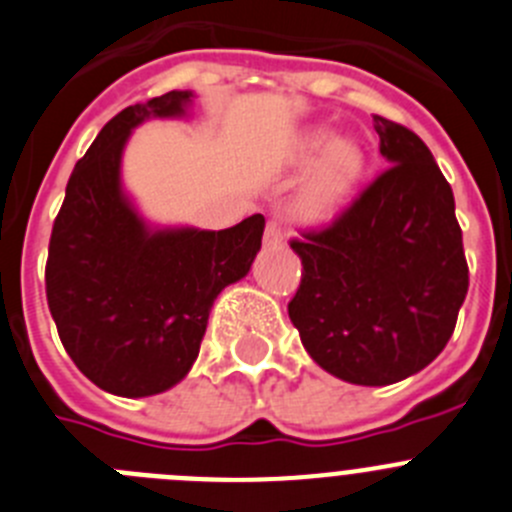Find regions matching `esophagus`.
<instances>
[{
	"label": "esophagus",
	"instance_id": "1",
	"mask_svg": "<svg viewBox=\"0 0 512 512\" xmlns=\"http://www.w3.org/2000/svg\"><path fill=\"white\" fill-rule=\"evenodd\" d=\"M264 243L266 246H281V243H284V236H281V228L276 220H269V225H266Z\"/></svg>",
	"mask_w": 512,
	"mask_h": 512
}]
</instances>
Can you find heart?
Wrapping results in <instances>:
<instances>
[{"instance_id":"heart-1","label":"heart","mask_w":512,"mask_h":512,"mask_svg":"<svg viewBox=\"0 0 512 512\" xmlns=\"http://www.w3.org/2000/svg\"><path fill=\"white\" fill-rule=\"evenodd\" d=\"M294 164H309L294 195V218L304 225H327L342 215L365 175V149L353 137H335L327 124L299 131L289 147Z\"/></svg>"}]
</instances>
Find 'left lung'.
<instances>
[{
    "label": "left lung",
    "instance_id": "8db88e82",
    "mask_svg": "<svg viewBox=\"0 0 512 512\" xmlns=\"http://www.w3.org/2000/svg\"><path fill=\"white\" fill-rule=\"evenodd\" d=\"M391 167L322 233L292 241L302 284L289 302L309 358L340 381L391 386L452 337L470 271L454 195L424 142L373 114Z\"/></svg>",
    "mask_w": 512,
    "mask_h": 512
}]
</instances>
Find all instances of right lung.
<instances>
[{
    "label": "right lung",
    "mask_w": 512,
    "mask_h": 512,
    "mask_svg": "<svg viewBox=\"0 0 512 512\" xmlns=\"http://www.w3.org/2000/svg\"><path fill=\"white\" fill-rule=\"evenodd\" d=\"M192 101V91H170L103 126L75 164L50 236L45 289L63 348L114 396L177 386L198 360L213 302L261 251L264 215L225 231L159 225L126 192L121 159L131 131L152 119H187Z\"/></svg>",
    "instance_id": "right-lung-1"
}]
</instances>
